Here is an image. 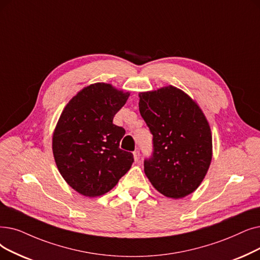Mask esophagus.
Instances as JSON below:
<instances>
[{"mask_svg":"<svg viewBox=\"0 0 260 260\" xmlns=\"http://www.w3.org/2000/svg\"><path fill=\"white\" fill-rule=\"evenodd\" d=\"M133 154H134V159H135V162H138V160H139V157H140V153H139V151H135Z\"/></svg>","mask_w":260,"mask_h":260,"instance_id":"34e87169","label":"esophagus"}]
</instances>
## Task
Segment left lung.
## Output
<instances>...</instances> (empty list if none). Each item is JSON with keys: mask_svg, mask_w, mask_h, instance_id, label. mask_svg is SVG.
I'll return each instance as SVG.
<instances>
[{"mask_svg": "<svg viewBox=\"0 0 260 260\" xmlns=\"http://www.w3.org/2000/svg\"><path fill=\"white\" fill-rule=\"evenodd\" d=\"M139 98L154 148L144 173L165 197L185 198L199 188L211 162L209 123L196 101L174 86L140 92Z\"/></svg>", "mask_w": 260, "mask_h": 260, "instance_id": "obj_1", "label": "left lung"}]
</instances>
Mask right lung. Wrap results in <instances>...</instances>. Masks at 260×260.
<instances>
[{
  "label": "right lung",
  "instance_id": "obj_1",
  "mask_svg": "<svg viewBox=\"0 0 260 260\" xmlns=\"http://www.w3.org/2000/svg\"><path fill=\"white\" fill-rule=\"evenodd\" d=\"M128 96L110 84H91L69 101L56 124V166L67 184L84 197L107 193L134 162L133 154L119 146L125 131L112 123Z\"/></svg>",
  "mask_w": 260,
  "mask_h": 260
}]
</instances>
